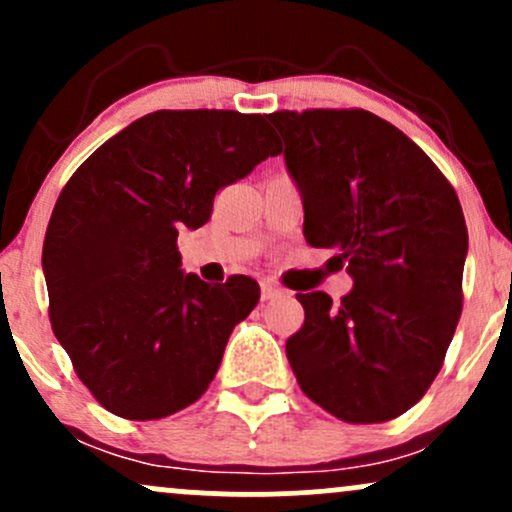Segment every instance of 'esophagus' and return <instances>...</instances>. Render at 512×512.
Masks as SVG:
<instances>
[{"label":"esophagus","instance_id":"esophagus-1","mask_svg":"<svg viewBox=\"0 0 512 512\" xmlns=\"http://www.w3.org/2000/svg\"><path fill=\"white\" fill-rule=\"evenodd\" d=\"M284 296V289L274 284V281H262V301H274V298Z\"/></svg>","mask_w":512,"mask_h":512}]
</instances>
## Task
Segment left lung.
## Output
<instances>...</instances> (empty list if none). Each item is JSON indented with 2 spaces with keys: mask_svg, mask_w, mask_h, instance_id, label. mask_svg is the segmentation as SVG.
Segmentation results:
<instances>
[{
  "mask_svg": "<svg viewBox=\"0 0 512 512\" xmlns=\"http://www.w3.org/2000/svg\"><path fill=\"white\" fill-rule=\"evenodd\" d=\"M303 199V233L354 289L298 293L286 342L301 390L349 424H383L436 380L462 313L469 238L455 190L404 132L368 110L267 115Z\"/></svg>",
  "mask_w": 512,
  "mask_h": 512,
  "instance_id": "obj_1",
  "label": "left lung"
}]
</instances>
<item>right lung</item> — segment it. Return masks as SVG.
I'll return each mask as SVG.
<instances>
[{
    "mask_svg": "<svg viewBox=\"0 0 512 512\" xmlns=\"http://www.w3.org/2000/svg\"><path fill=\"white\" fill-rule=\"evenodd\" d=\"M262 115L156 110L81 163L43 243L50 322L76 375L122 419H163L207 392L223 349L260 301L250 276L211 286L180 269V228L279 154Z\"/></svg>",
    "mask_w": 512,
    "mask_h": 512,
    "instance_id": "add662e5",
    "label": "right lung"
}]
</instances>
